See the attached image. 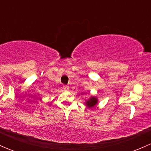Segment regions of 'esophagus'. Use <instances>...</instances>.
I'll return each mask as SVG.
<instances>
[{"label": "esophagus", "mask_w": 151, "mask_h": 151, "mask_svg": "<svg viewBox=\"0 0 151 151\" xmlns=\"http://www.w3.org/2000/svg\"><path fill=\"white\" fill-rule=\"evenodd\" d=\"M63 89H64L65 91H68V90H69V87H68V85H64V86H63Z\"/></svg>", "instance_id": "1"}]
</instances>
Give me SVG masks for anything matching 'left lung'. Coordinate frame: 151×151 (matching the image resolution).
Masks as SVG:
<instances>
[{
    "mask_svg": "<svg viewBox=\"0 0 151 151\" xmlns=\"http://www.w3.org/2000/svg\"><path fill=\"white\" fill-rule=\"evenodd\" d=\"M98 98L96 96H91L89 99L85 100L84 104L87 106L88 108H92L93 106H95L96 105L98 104Z\"/></svg>",
    "mask_w": 151,
    "mask_h": 151,
    "instance_id": "8db88e82",
    "label": "left lung"
}]
</instances>
